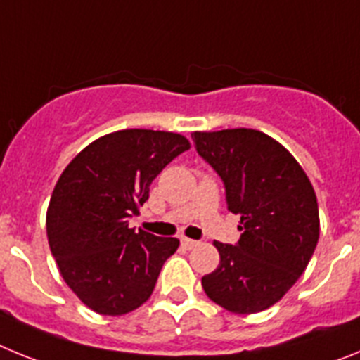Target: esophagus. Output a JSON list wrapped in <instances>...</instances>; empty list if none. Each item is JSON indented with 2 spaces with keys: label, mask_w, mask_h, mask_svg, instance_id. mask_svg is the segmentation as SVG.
<instances>
[{
  "label": "esophagus",
  "mask_w": 360,
  "mask_h": 360,
  "mask_svg": "<svg viewBox=\"0 0 360 360\" xmlns=\"http://www.w3.org/2000/svg\"><path fill=\"white\" fill-rule=\"evenodd\" d=\"M182 245L186 247V249H195L196 245H198V241L189 240V238H182Z\"/></svg>",
  "instance_id": "obj_1"
}]
</instances>
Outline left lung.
Masks as SVG:
<instances>
[{
	"instance_id": "left-lung-1",
	"label": "left lung",
	"mask_w": 360,
	"mask_h": 360,
	"mask_svg": "<svg viewBox=\"0 0 360 360\" xmlns=\"http://www.w3.org/2000/svg\"><path fill=\"white\" fill-rule=\"evenodd\" d=\"M200 157L240 214L236 245L214 241L219 265L203 276L211 301L232 314H257L287 294L319 240V207L307 173L278 141L257 129L195 131Z\"/></svg>"
}]
</instances>
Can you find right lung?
I'll return each instance as SVG.
<instances>
[{
    "mask_svg": "<svg viewBox=\"0 0 360 360\" xmlns=\"http://www.w3.org/2000/svg\"><path fill=\"white\" fill-rule=\"evenodd\" d=\"M191 148L186 136L122 129L86 146L53 187L46 236L59 272L82 303L101 316L144 304L176 238L129 229L165 165Z\"/></svg>",
    "mask_w": 360,
    "mask_h": 360,
    "instance_id": "right-lung-1",
    "label": "right lung"
}]
</instances>
